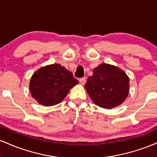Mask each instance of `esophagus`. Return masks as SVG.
<instances>
[{
    "mask_svg": "<svg viewBox=\"0 0 157 157\" xmlns=\"http://www.w3.org/2000/svg\"><path fill=\"white\" fill-rule=\"evenodd\" d=\"M79 82H80V83L82 84V85H84V84L86 83V78H81L79 79Z\"/></svg>",
    "mask_w": 157,
    "mask_h": 157,
    "instance_id": "esophagus-1",
    "label": "esophagus"
}]
</instances>
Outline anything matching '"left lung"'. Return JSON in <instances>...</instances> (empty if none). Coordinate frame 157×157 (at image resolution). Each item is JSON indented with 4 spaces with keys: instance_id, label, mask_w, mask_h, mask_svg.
I'll use <instances>...</instances> for the list:
<instances>
[{
    "instance_id": "left-lung-1",
    "label": "left lung",
    "mask_w": 157,
    "mask_h": 157,
    "mask_svg": "<svg viewBox=\"0 0 157 157\" xmlns=\"http://www.w3.org/2000/svg\"><path fill=\"white\" fill-rule=\"evenodd\" d=\"M84 88L92 101L98 106L111 109L119 106L129 93V78L117 67L101 64L93 69Z\"/></svg>"
}]
</instances>
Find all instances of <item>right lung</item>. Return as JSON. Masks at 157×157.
<instances>
[{
	"label": "right lung",
	"instance_id": "obj_1",
	"mask_svg": "<svg viewBox=\"0 0 157 157\" xmlns=\"http://www.w3.org/2000/svg\"><path fill=\"white\" fill-rule=\"evenodd\" d=\"M78 84L73 73L61 64L47 65L38 69L29 82L33 98L44 106H53L66 97L70 90Z\"/></svg>",
	"mask_w": 157,
	"mask_h": 157
}]
</instances>
